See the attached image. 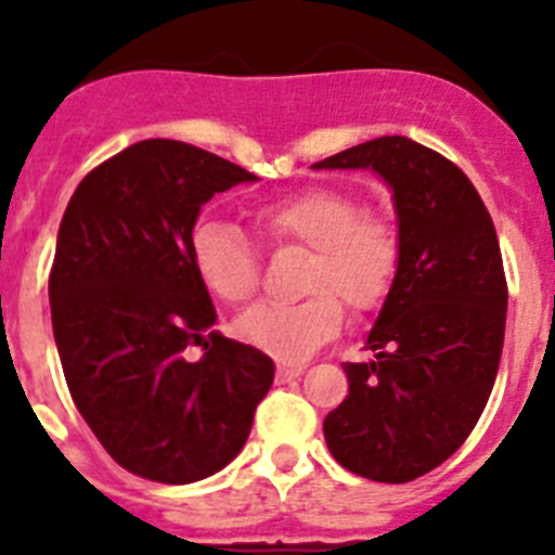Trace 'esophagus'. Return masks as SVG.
Masks as SVG:
<instances>
[{"mask_svg": "<svg viewBox=\"0 0 555 555\" xmlns=\"http://www.w3.org/2000/svg\"><path fill=\"white\" fill-rule=\"evenodd\" d=\"M302 372H306V366L302 364H281L278 366V380L286 384V380H292V377H300Z\"/></svg>", "mask_w": 555, "mask_h": 555, "instance_id": "1", "label": "esophagus"}]
</instances>
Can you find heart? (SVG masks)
<instances>
[{
  "mask_svg": "<svg viewBox=\"0 0 555 555\" xmlns=\"http://www.w3.org/2000/svg\"><path fill=\"white\" fill-rule=\"evenodd\" d=\"M253 224L274 247L311 249L306 300L261 302L235 322L242 341L283 364H300L336 338L345 322L341 302L356 313L380 306L400 272L403 242L395 219L336 185H308L261 203ZM189 255L203 286L228 306H242L258 288V249L235 224L199 219L189 233Z\"/></svg>",
  "mask_w": 555,
  "mask_h": 555,
  "instance_id": "1",
  "label": "heart"
}]
</instances>
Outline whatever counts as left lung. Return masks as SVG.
Here are the masks:
<instances>
[{"label":"left lung","instance_id":"left-lung-1","mask_svg":"<svg viewBox=\"0 0 555 555\" xmlns=\"http://www.w3.org/2000/svg\"><path fill=\"white\" fill-rule=\"evenodd\" d=\"M366 166L395 191L403 255L366 338L375 361H347L350 395L322 430L345 469L405 483L448 461L487 409L508 286L492 217L453 160L405 135H380L313 169Z\"/></svg>","mask_w":555,"mask_h":555}]
</instances>
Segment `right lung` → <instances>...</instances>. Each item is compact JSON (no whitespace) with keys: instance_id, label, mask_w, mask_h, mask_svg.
<instances>
[{"instance_id":"1","label":"right lung","mask_w":555,"mask_h":555,"mask_svg":"<svg viewBox=\"0 0 555 555\" xmlns=\"http://www.w3.org/2000/svg\"><path fill=\"white\" fill-rule=\"evenodd\" d=\"M255 180L185 141L150 139L80 180L49 269L52 331L77 411L119 467L191 483L238 455L274 377L267 352L210 331L189 233L219 191ZM199 344L206 356L189 362Z\"/></svg>"}]
</instances>
